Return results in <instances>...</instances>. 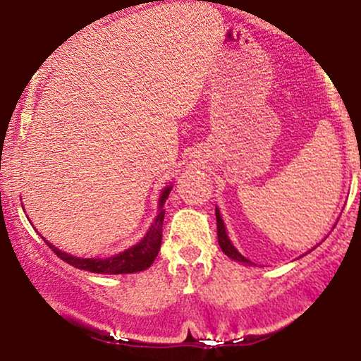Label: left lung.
<instances>
[{
	"label": "left lung",
	"instance_id": "obj_1",
	"mask_svg": "<svg viewBox=\"0 0 361 361\" xmlns=\"http://www.w3.org/2000/svg\"><path fill=\"white\" fill-rule=\"evenodd\" d=\"M214 214H216V228H218V244H220L221 250L228 256L230 259H233L235 262H240V264L244 266H252V262L249 261V259L242 256L240 252H238L237 249H235V245L232 244V240H230L228 233H226V226L224 224V218H221V213L220 209H218V206L214 208ZM312 250V249H310ZM309 250V252H310ZM305 256V254H303Z\"/></svg>",
	"mask_w": 361,
	"mask_h": 361
}]
</instances>
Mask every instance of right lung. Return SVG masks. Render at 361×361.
I'll return each instance as SVG.
<instances>
[{"mask_svg":"<svg viewBox=\"0 0 361 361\" xmlns=\"http://www.w3.org/2000/svg\"><path fill=\"white\" fill-rule=\"evenodd\" d=\"M173 185L169 184L165 185L160 191L159 197V213H157L155 220L149 225V228L145 233V237L135 245H131L129 249H124L123 252L114 254L111 257H76L73 254L64 252V250L58 249L56 245H52L51 242H47L44 238L47 245L51 247L52 252L56 256L66 261L68 264L75 266V268L90 271V273H99V274H131L137 273V271H145L153 264L155 257L159 256L160 244H161V225H164L165 218V201L169 200V194L172 191Z\"/></svg>","mask_w":361,"mask_h":361,"instance_id":"1","label":"right lung"}]
</instances>
